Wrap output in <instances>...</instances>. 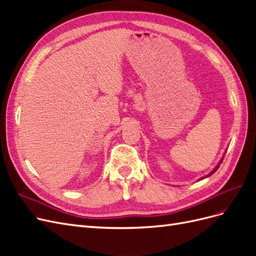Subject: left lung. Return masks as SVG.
Segmentation results:
<instances>
[{
	"instance_id": "left-lung-1",
	"label": "left lung",
	"mask_w": 256,
	"mask_h": 256,
	"mask_svg": "<svg viewBox=\"0 0 256 256\" xmlns=\"http://www.w3.org/2000/svg\"><path fill=\"white\" fill-rule=\"evenodd\" d=\"M226 152H224V154H226ZM224 154H223V156H222V158L220 159V161H219V164H216L214 168V170H212V171L210 172V173H209V174H207V175H205L204 177H200V180H204V178H207V177H209V176H212L216 171V170H218L219 168V166H220V164H222V161H223V158H224Z\"/></svg>"
}]
</instances>
